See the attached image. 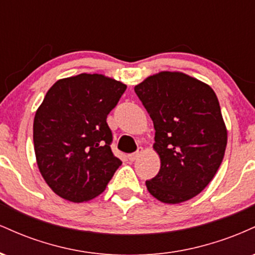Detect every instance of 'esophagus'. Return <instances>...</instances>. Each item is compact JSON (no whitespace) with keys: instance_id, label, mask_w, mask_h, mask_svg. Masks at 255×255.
Here are the masks:
<instances>
[{"instance_id":"obj_1","label":"esophagus","mask_w":255,"mask_h":255,"mask_svg":"<svg viewBox=\"0 0 255 255\" xmlns=\"http://www.w3.org/2000/svg\"><path fill=\"white\" fill-rule=\"evenodd\" d=\"M142 152H144V148H142V147H137L136 152H134V153L129 154V156H128V158H129V160H131V162H133V160L137 159V158L141 156Z\"/></svg>"}]
</instances>
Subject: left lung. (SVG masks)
I'll return each instance as SVG.
<instances>
[{"label":"left lung","instance_id":"left-lung-1","mask_svg":"<svg viewBox=\"0 0 255 255\" xmlns=\"http://www.w3.org/2000/svg\"><path fill=\"white\" fill-rule=\"evenodd\" d=\"M153 121L159 172L146 181L151 195L180 204L204 191L228 141L221 107L207 84L181 72H159L134 87Z\"/></svg>","mask_w":255,"mask_h":255}]
</instances>
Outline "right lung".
<instances>
[{
  "mask_svg": "<svg viewBox=\"0 0 255 255\" xmlns=\"http://www.w3.org/2000/svg\"><path fill=\"white\" fill-rule=\"evenodd\" d=\"M127 85L103 74L60 79L34 115L38 169L58 197L84 203L104 192L122 164L111 152L107 116Z\"/></svg>",
  "mask_w": 255,
  "mask_h": 255,
  "instance_id": "right-lung-1",
  "label": "right lung"
}]
</instances>
